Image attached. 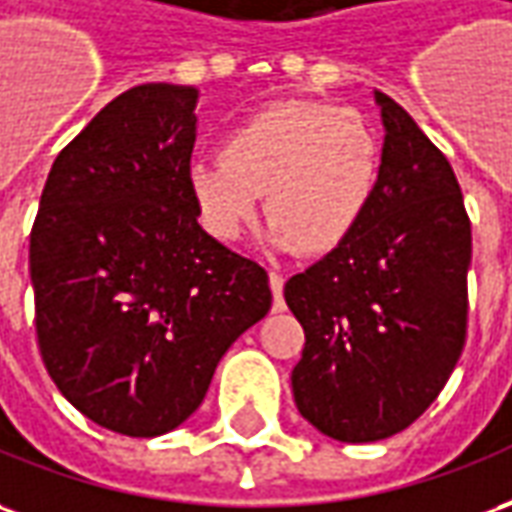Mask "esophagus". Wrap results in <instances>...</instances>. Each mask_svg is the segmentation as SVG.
Here are the masks:
<instances>
[{
	"mask_svg": "<svg viewBox=\"0 0 512 512\" xmlns=\"http://www.w3.org/2000/svg\"><path fill=\"white\" fill-rule=\"evenodd\" d=\"M268 285H271V293H274V310L280 313V310H285V299H282V288H285V280H282V274L271 271V274H268Z\"/></svg>",
	"mask_w": 512,
	"mask_h": 512,
	"instance_id": "esophagus-1",
	"label": "esophagus"
}]
</instances>
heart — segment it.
Here are the masks:
<instances>
[{"label":"heart","mask_w":512,"mask_h":512,"mask_svg":"<svg viewBox=\"0 0 512 512\" xmlns=\"http://www.w3.org/2000/svg\"><path fill=\"white\" fill-rule=\"evenodd\" d=\"M380 169V138L366 116L291 99L238 121L221 138V157L191 166L188 185L213 238L235 241L263 196L268 244L327 255L368 213Z\"/></svg>","instance_id":"heart-1"}]
</instances>
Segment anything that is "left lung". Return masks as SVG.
<instances>
[{
  "label": "left lung",
  "mask_w": 512,
  "mask_h": 512,
  "mask_svg": "<svg viewBox=\"0 0 512 512\" xmlns=\"http://www.w3.org/2000/svg\"><path fill=\"white\" fill-rule=\"evenodd\" d=\"M385 124L377 194L357 230L285 282L305 330L291 374L299 413L335 441L410 427L466 346L471 221L449 160L377 91Z\"/></svg>",
  "instance_id": "1"
}]
</instances>
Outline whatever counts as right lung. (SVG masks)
Returning <instances> with one entry per match:
<instances>
[{
  "label": "right lung",
  "instance_id": "1",
  "mask_svg": "<svg viewBox=\"0 0 512 512\" xmlns=\"http://www.w3.org/2000/svg\"><path fill=\"white\" fill-rule=\"evenodd\" d=\"M196 88L146 82L60 149L30 232L35 335L57 391L105 430L155 438L202 405L271 307L266 268L196 221Z\"/></svg>",
  "mask_w": 512,
  "mask_h": 512
}]
</instances>
